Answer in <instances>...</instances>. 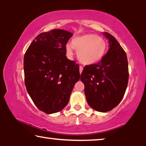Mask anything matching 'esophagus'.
I'll return each mask as SVG.
<instances>
[{"instance_id":"esophagus-1","label":"esophagus","mask_w":146,"mask_h":146,"mask_svg":"<svg viewBox=\"0 0 146 146\" xmlns=\"http://www.w3.org/2000/svg\"><path fill=\"white\" fill-rule=\"evenodd\" d=\"M82 70H83V68H82V66H80V67H79V71H80V74L82 73Z\"/></svg>"}]
</instances>
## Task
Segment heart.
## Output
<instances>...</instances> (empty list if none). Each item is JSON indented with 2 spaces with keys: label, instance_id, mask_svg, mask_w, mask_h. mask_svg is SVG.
<instances>
[{
  "label": "heart",
  "instance_id": "heart-1",
  "mask_svg": "<svg viewBox=\"0 0 146 146\" xmlns=\"http://www.w3.org/2000/svg\"><path fill=\"white\" fill-rule=\"evenodd\" d=\"M73 49L77 51L79 61L89 65L97 63L102 59L107 49V43L97 35L86 34L74 38L71 40V46H66V53L69 57H72Z\"/></svg>",
  "mask_w": 146,
  "mask_h": 146
}]
</instances>
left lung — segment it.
<instances>
[{"mask_svg": "<svg viewBox=\"0 0 146 146\" xmlns=\"http://www.w3.org/2000/svg\"><path fill=\"white\" fill-rule=\"evenodd\" d=\"M104 34L109 39L108 52L98 63L86 66L80 75L88 104L99 112L110 111L118 105L129 79L125 51L114 36Z\"/></svg>", "mask_w": 146, "mask_h": 146, "instance_id": "1", "label": "left lung"}]
</instances>
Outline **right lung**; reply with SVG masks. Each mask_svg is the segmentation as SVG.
Segmentation results:
<instances>
[{
    "instance_id": "right-lung-1",
    "label": "right lung",
    "mask_w": 146,
    "mask_h": 146,
    "mask_svg": "<svg viewBox=\"0 0 146 146\" xmlns=\"http://www.w3.org/2000/svg\"><path fill=\"white\" fill-rule=\"evenodd\" d=\"M72 36L63 29L41 33L24 55L26 90L36 108L47 114L66 107L80 78L79 66L66 56V44Z\"/></svg>"
}]
</instances>
